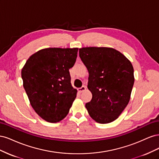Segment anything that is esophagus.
Wrapping results in <instances>:
<instances>
[{"label": "esophagus", "instance_id": "obj_1", "mask_svg": "<svg viewBox=\"0 0 159 159\" xmlns=\"http://www.w3.org/2000/svg\"><path fill=\"white\" fill-rule=\"evenodd\" d=\"M85 89H86V87H85V85H83L82 87H81V88H80L78 89V91H79L80 93L83 92V91H84Z\"/></svg>", "mask_w": 159, "mask_h": 159}]
</instances>
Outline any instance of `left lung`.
Masks as SVG:
<instances>
[{"label": "left lung", "instance_id": "obj_1", "mask_svg": "<svg viewBox=\"0 0 159 159\" xmlns=\"http://www.w3.org/2000/svg\"><path fill=\"white\" fill-rule=\"evenodd\" d=\"M79 53L89 72L88 88L92 93L85 104L89 115L99 123L115 121L131 97L134 81L131 61L111 48H82Z\"/></svg>", "mask_w": 159, "mask_h": 159}]
</instances>
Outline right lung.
<instances>
[{
    "label": "right lung",
    "mask_w": 159,
    "mask_h": 159,
    "mask_svg": "<svg viewBox=\"0 0 159 159\" xmlns=\"http://www.w3.org/2000/svg\"><path fill=\"white\" fill-rule=\"evenodd\" d=\"M78 48H49L32 55L21 71L23 86L36 113L45 121L57 123L69 113L78 91L71 84L69 69Z\"/></svg>",
    "instance_id": "right-lung-1"
}]
</instances>
